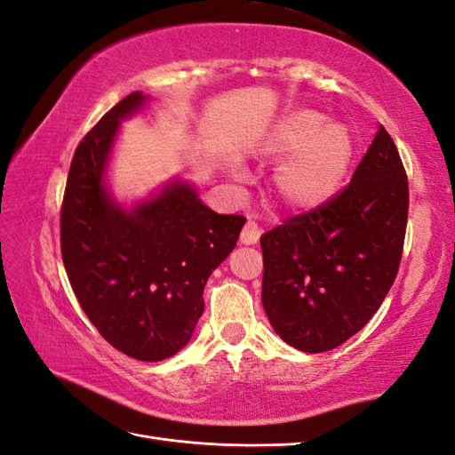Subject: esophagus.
<instances>
[{"instance_id":"1","label":"esophagus","mask_w":455,"mask_h":455,"mask_svg":"<svg viewBox=\"0 0 455 455\" xmlns=\"http://www.w3.org/2000/svg\"><path fill=\"white\" fill-rule=\"evenodd\" d=\"M259 227L253 223V220H246V225H244V228H242V232H240V242L242 244H246V246H250V244H256V242L259 240Z\"/></svg>"}]
</instances>
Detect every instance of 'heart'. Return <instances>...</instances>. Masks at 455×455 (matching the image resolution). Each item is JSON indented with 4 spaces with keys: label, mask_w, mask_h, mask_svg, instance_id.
Masks as SVG:
<instances>
[{
    "label": "heart",
    "mask_w": 455,
    "mask_h": 455,
    "mask_svg": "<svg viewBox=\"0 0 455 455\" xmlns=\"http://www.w3.org/2000/svg\"><path fill=\"white\" fill-rule=\"evenodd\" d=\"M263 151L275 161L284 158L271 182L277 202L292 211H306L327 204L343 188L355 141L345 125L300 108L287 112L273 125Z\"/></svg>",
    "instance_id": "1"
}]
</instances>
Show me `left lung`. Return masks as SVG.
<instances>
[{"mask_svg":"<svg viewBox=\"0 0 455 455\" xmlns=\"http://www.w3.org/2000/svg\"><path fill=\"white\" fill-rule=\"evenodd\" d=\"M407 213V172L379 125L341 192L259 240L261 302L284 343L323 353L363 330L397 277Z\"/></svg>","mask_w":455,"mask_h":455,"instance_id":"8db88e82","label":"left lung"}]
</instances>
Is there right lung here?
I'll return each mask as SVG.
<instances>
[{
    "label": "right lung",
    "mask_w": 455,
    "mask_h": 455,
    "mask_svg": "<svg viewBox=\"0 0 455 455\" xmlns=\"http://www.w3.org/2000/svg\"><path fill=\"white\" fill-rule=\"evenodd\" d=\"M143 100V92L128 94L77 145L60 242L71 289L99 333L120 353L156 363L189 341L205 283L246 219L215 213L180 182L132 211L112 202L102 184L110 147L120 120Z\"/></svg>",
    "instance_id": "1"
}]
</instances>
